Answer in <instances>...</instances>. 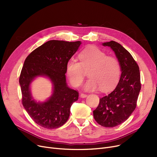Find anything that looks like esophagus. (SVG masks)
I'll return each instance as SVG.
<instances>
[{"label": "esophagus", "mask_w": 157, "mask_h": 157, "mask_svg": "<svg viewBox=\"0 0 157 157\" xmlns=\"http://www.w3.org/2000/svg\"><path fill=\"white\" fill-rule=\"evenodd\" d=\"M80 96H81V97H82V98H85V97H86L88 96V95H87V94H86L81 93V95H80Z\"/></svg>", "instance_id": "34e87169"}]
</instances>
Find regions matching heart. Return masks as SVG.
<instances>
[{
	"mask_svg": "<svg viewBox=\"0 0 157 157\" xmlns=\"http://www.w3.org/2000/svg\"><path fill=\"white\" fill-rule=\"evenodd\" d=\"M78 60L69 59L65 65V71L71 84L78 87L83 82L85 72L90 78L84 85L86 91H94L101 88L108 91L117 85L121 75V66L116 57L108 56L97 47L83 49L78 55Z\"/></svg>",
	"mask_w": 157,
	"mask_h": 157,
	"instance_id": "obj_1",
	"label": "heart"
}]
</instances>
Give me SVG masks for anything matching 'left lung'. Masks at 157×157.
<instances>
[{
	"label": "left lung",
	"mask_w": 157,
	"mask_h": 157,
	"mask_svg": "<svg viewBox=\"0 0 157 157\" xmlns=\"http://www.w3.org/2000/svg\"><path fill=\"white\" fill-rule=\"evenodd\" d=\"M109 46L120 62L121 74L112 92L100 98L94 111L95 121L105 127H114L126 121L135 110L141 88L139 66L131 54L120 44L111 40L102 44Z\"/></svg>",
	"instance_id": "8db88e82"
}]
</instances>
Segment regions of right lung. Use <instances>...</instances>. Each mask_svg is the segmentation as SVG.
Returning <instances> with one entry per match:
<instances>
[{
    "label": "right lung",
    "instance_id": "1",
    "mask_svg": "<svg viewBox=\"0 0 157 157\" xmlns=\"http://www.w3.org/2000/svg\"><path fill=\"white\" fill-rule=\"evenodd\" d=\"M80 41L51 40L32 52L25 60L20 76L22 104L37 125L48 129L60 127L67 121L71 107L78 99L79 93L66 83L65 65L75 53ZM46 75L54 84L52 96L37 103L30 94L29 84L34 77Z\"/></svg>",
    "mask_w": 157,
    "mask_h": 157
}]
</instances>
